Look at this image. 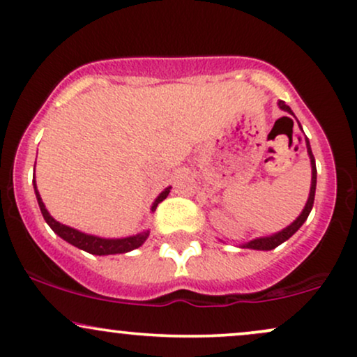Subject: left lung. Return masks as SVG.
I'll return each instance as SVG.
<instances>
[{
    "label": "left lung",
    "instance_id": "8db88e82",
    "mask_svg": "<svg viewBox=\"0 0 357 357\" xmlns=\"http://www.w3.org/2000/svg\"><path fill=\"white\" fill-rule=\"evenodd\" d=\"M278 105H279V108H281L282 111H287V113L294 116V113H293V111H291V108H289V106L286 105L284 101H279ZM299 126H301V124H299ZM306 146H307V154H309V160H311L312 178H311V191H309L307 203H306V206H304L303 213L299 214V216H298V220H296V221L293 222V225H289V226H287V227H284V229H282V231H279V233L273 234V236H268V238H257V239H252V241H249V243H246V244H243L241 248H249V249H259V251H271V249L278 248L279 244H282V243H284V241H287V239H289L291 236H293V234L296 233V231H298L299 227H301V226L304 225V221L307 220L309 213H311V209H312V204H314V192H316V174H317V171H316V161H314V156H312L311 146H309V141H307V137H306Z\"/></svg>",
    "mask_w": 357,
    "mask_h": 357
}]
</instances>
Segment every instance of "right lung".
Masks as SVG:
<instances>
[{"label":"right lung","instance_id":"obj_1","mask_svg":"<svg viewBox=\"0 0 357 357\" xmlns=\"http://www.w3.org/2000/svg\"><path fill=\"white\" fill-rule=\"evenodd\" d=\"M33 184H34V192H36V199H38V204H40L41 214H43V218H45V221L50 225L51 229H53L54 233L59 236V238H63L64 241L73 244V246L83 249V251L89 252V255H96V256L123 255V252L132 251V249L139 248L141 244L146 241V238L149 236V231H143V233H139L136 236H130V238L105 239V238H98V236H93V234H84L78 229H73V227H70V226L61 225V222L53 220V218L50 216V213L46 211L45 204H43V201H41L40 192H38V190H36L34 176H33ZM169 190L171 188H166V190L156 197V201H154L151 206V211H156L158 204H160L162 199H166L167 195H169Z\"/></svg>","mask_w":357,"mask_h":357}]
</instances>
